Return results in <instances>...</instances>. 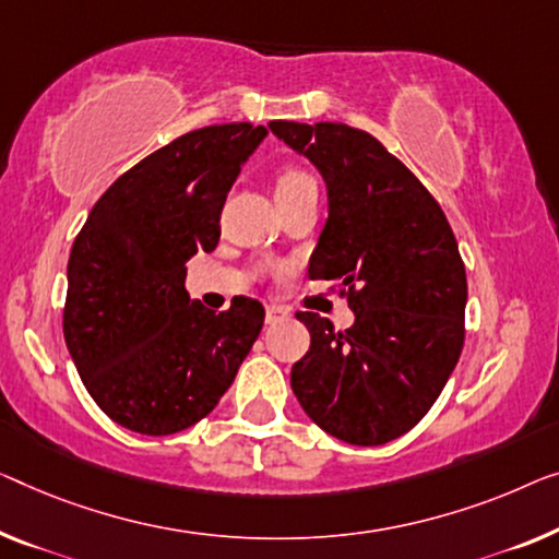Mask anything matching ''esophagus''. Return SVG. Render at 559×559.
<instances>
[{
    "label": "esophagus",
    "instance_id": "1",
    "mask_svg": "<svg viewBox=\"0 0 559 559\" xmlns=\"http://www.w3.org/2000/svg\"><path fill=\"white\" fill-rule=\"evenodd\" d=\"M288 319V311L283 306H265V323H278V321H286Z\"/></svg>",
    "mask_w": 559,
    "mask_h": 559
}]
</instances>
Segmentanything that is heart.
Wrapping results in <instances>:
<instances>
[{
    "instance_id": "obj_1",
    "label": "heart",
    "mask_w": 559,
    "mask_h": 559,
    "mask_svg": "<svg viewBox=\"0 0 559 559\" xmlns=\"http://www.w3.org/2000/svg\"><path fill=\"white\" fill-rule=\"evenodd\" d=\"M308 186H313V180L308 178L304 170H296V168H288L278 175L276 180V198L283 195H290V193H298V190H304Z\"/></svg>"
}]
</instances>
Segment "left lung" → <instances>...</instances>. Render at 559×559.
<instances>
[{
	"instance_id": "8db88e82",
	"label": "left lung",
	"mask_w": 559,
	"mask_h": 559,
	"mask_svg": "<svg viewBox=\"0 0 559 559\" xmlns=\"http://www.w3.org/2000/svg\"><path fill=\"white\" fill-rule=\"evenodd\" d=\"M326 182L308 276L346 288L354 326L304 311L311 348L290 369L304 412L346 444L379 447L421 421L464 346L466 273L444 211L369 132L269 122Z\"/></svg>"
}]
</instances>
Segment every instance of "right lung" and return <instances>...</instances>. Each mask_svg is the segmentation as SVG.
Listing matches in <instances>:
<instances>
[{"label": "right lung", "instance_id": "obj_1", "mask_svg": "<svg viewBox=\"0 0 559 559\" xmlns=\"http://www.w3.org/2000/svg\"><path fill=\"white\" fill-rule=\"evenodd\" d=\"M269 130L211 124L173 140L97 200L67 263L64 341L80 379L112 421L147 437L215 409L263 329L236 298L215 313L186 290V263L211 253L221 211Z\"/></svg>", "mask_w": 559, "mask_h": 559}]
</instances>
